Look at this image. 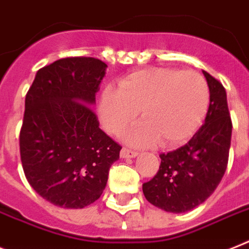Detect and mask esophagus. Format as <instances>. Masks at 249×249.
Returning <instances> with one entry per match:
<instances>
[{
  "mask_svg": "<svg viewBox=\"0 0 249 249\" xmlns=\"http://www.w3.org/2000/svg\"><path fill=\"white\" fill-rule=\"evenodd\" d=\"M137 155H139V153H137V151L126 149V147H123V149L121 150V158H122V159H127V158H135V157H137Z\"/></svg>",
  "mask_w": 249,
  "mask_h": 249,
  "instance_id": "1",
  "label": "esophagus"
}]
</instances>
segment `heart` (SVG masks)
Returning a JSON list of instances; mask_svg holds the SVG:
<instances>
[{"label":"heart","mask_w":249,"mask_h":249,"mask_svg":"<svg viewBox=\"0 0 249 249\" xmlns=\"http://www.w3.org/2000/svg\"><path fill=\"white\" fill-rule=\"evenodd\" d=\"M209 100V85L200 73L155 67L131 73L121 80L117 90H104L99 114L104 127L118 135L140 109L142 121L129 129L127 141L136 146L158 141L176 146L196 131Z\"/></svg>","instance_id":"1"}]
</instances>
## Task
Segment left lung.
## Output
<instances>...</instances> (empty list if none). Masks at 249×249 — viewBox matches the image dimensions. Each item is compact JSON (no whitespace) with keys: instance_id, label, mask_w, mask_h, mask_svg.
I'll list each match as a JSON object with an SVG mask.
<instances>
[{"instance_id":"1","label":"left lung","mask_w":249,"mask_h":249,"mask_svg":"<svg viewBox=\"0 0 249 249\" xmlns=\"http://www.w3.org/2000/svg\"><path fill=\"white\" fill-rule=\"evenodd\" d=\"M202 72L210 90L205 122L184 146L160 154L157 176L142 184L146 200L168 213H187L205 202L227 170L231 139L227 91L220 81Z\"/></svg>"}]
</instances>
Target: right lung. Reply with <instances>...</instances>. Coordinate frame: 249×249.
Returning a JSON list of instances; mask_svg holds the SVG:
<instances>
[{"label": "right lung", "instance_id": "1", "mask_svg": "<svg viewBox=\"0 0 249 249\" xmlns=\"http://www.w3.org/2000/svg\"><path fill=\"white\" fill-rule=\"evenodd\" d=\"M107 65L69 57L36 72L25 96L20 158L29 184L55 206L83 209L107 186L121 145L92 112Z\"/></svg>", "mask_w": 249, "mask_h": 249}]
</instances>
